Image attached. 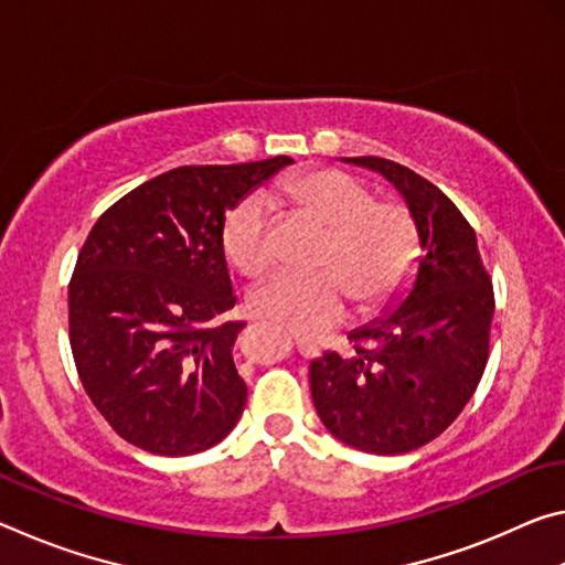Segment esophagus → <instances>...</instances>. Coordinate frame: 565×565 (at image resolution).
Here are the masks:
<instances>
[{
  "label": "esophagus",
  "mask_w": 565,
  "mask_h": 565,
  "mask_svg": "<svg viewBox=\"0 0 565 565\" xmlns=\"http://www.w3.org/2000/svg\"><path fill=\"white\" fill-rule=\"evenodd\" d=\"M299 349L306 353V356H317V353H319L317 349H313V347H306V343H301V341H299Z\"/></svg>",
  "instance_id": "obj_1"
}]
</instances>
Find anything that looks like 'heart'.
<instances>
[{
    "label": "heart",
    "mask_w": 565,
    "mask_h": 565,
    "mask_svg": "<svg viewBox=\"0 0 565 565\" xmlns=\"http://www.w3.org/2000/svg\"><path fill=\"white\" fill-rule=\"evenodd\" d=\"M274 199L291 202L329 228L321 266L331 271L313 276L274 274L248 296L256 317L299 337H321L343 319L341 288L359 309L384 303L416 259V226L404 206L371 202V191L349 174L333 169L286 179ZM226 259L244 276H259L274 264L271 202L252 194L238 202L222 228Z\"/></svg>",
    "instance_id": "obj_1"
}]
</instances>
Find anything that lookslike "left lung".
<instances>
[{"instance_id": "obj_1", "label": "left lung", "mask_w": 565, "mask_h": 565, "mask_svg": "<svg viewBox=\"0 0 565 565\" xmlns=\"http://www.w3.org/2000/svg\"><path fill=\"white\" fill-rule=\"evenodd\" d=\"M384 177L414 218L420 256L394 306L351 331V356L327 351L309 366L321 424L363 454H408L446 431L489 361L493 286L476 232L416 171L381 157L341 159Z\"/></svg>"}]
</instances>
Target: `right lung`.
<instances>
[{"label":"right lung","mask_w":565,"mask_h":565,"mask_svg":"<svg viewBox=\"0 0 565 565\" xmlns=\"http://www.w3.org/2000/svg\"><path fill=\"white\" fill-rule=\"evenodd\" d=\"M289 164L171 169L94 224L70 284V343L84 391L124 441L191 456L232 434L246 404L232 356L244 323H218L236 303L222 228Z\"/></svg>","instance_id":"1"}]
</instances>
